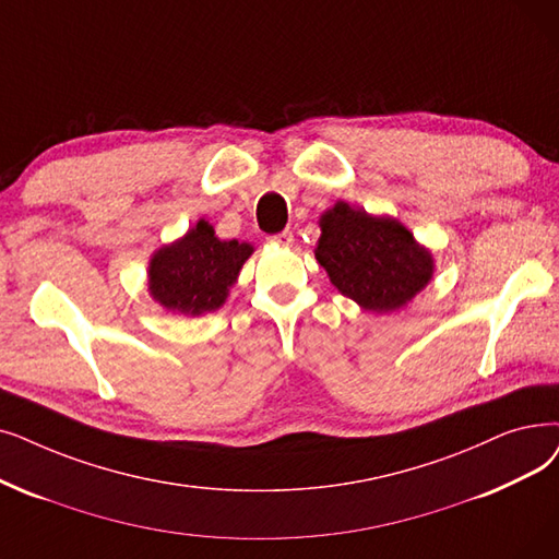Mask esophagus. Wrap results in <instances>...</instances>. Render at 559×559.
Instances as JSON below:
<instances>
[{"mask_svg": "<svg viewBox=\"0 0 559 559\" xmlns=\"http://www.w3.org/2000/svg\"><path fill=\"white\" fill-rule=\"evenodd\" d=\"M270 241H272V245H278V247H289L295 241V235H293V230H283V233L272 235Z\"/></svg>", "mask_w": 559, "mask_h": 559, "instance_id": "obj_1", "label": "esophagus"}]
</instances>
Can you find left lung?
<instances>
[{"instance_id":"8db88e82","label":"left lung","mask_w":559,"mask_h":559,"mask_svg":"<svg viewBox=\"0 0 559 559\" xmlns=\"http://www.w3.org/2000/svg\"><path fill=\"white\" fill-rule=\"evenodd\" d=\"M314 258L340 295L372 312L406 306L433 276L431 251L393 216H372L337 201L320 216Z\"/></svg>"}]
</instances>
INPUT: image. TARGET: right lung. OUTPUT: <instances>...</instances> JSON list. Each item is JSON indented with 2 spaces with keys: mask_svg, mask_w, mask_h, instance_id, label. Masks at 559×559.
I'll return each mask as SVG.
<instances>
[{
  "mask_svg": "<svg viewBox=\"0 0 559 559\" xmlns=\"http://www.w3.org/2000/svg\"><path fill=\"white\" fill-rule=\"evenodd\" d=\"M249 241L219 239L201 219L174 245L157 249L148 264L151 297L178 314H199L222 308L241 264L249 260Z\"/></svg>",
  "mask_w": 559,
  "mask_h": 559,
  "instance_id": "obj_1",
  "label": "right lung"
}]
</instances>
